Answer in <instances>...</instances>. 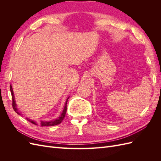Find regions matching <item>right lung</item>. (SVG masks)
<instances>
[{
	"mask_svg": "<svg viewBox=\"0 0 161 161\" xmlns=\"http://www.w3.org/2000/svg\"><path fill=\"white\" fill-rule=\"evenodd\" d=\"M10 90H11V95H12V101H13V102H12V106H13V108L14 111H16V113H17L18 114L20 115V114L19 113L18 110H17V109L16 108V103H15V101H14V95H13V89H12V86L11 85H10ZM69 99V97L66 99L64 110H63L62 113L61 115L59 117V118H58L56 119H55V120H52V121H42L39 124V125H41V126H52V125H58V124H60L62 122V121L64 119V117H65V115H66V110H67V102H68V99ZM27 119L28 121H30V122H31L32 124L37 125L34 121L30 120V119H27Z\"/></svg>",
	"mask_w": 161,
	"mask_h": 161,
	"instance_id": "1",
	"label": "right lung"
}]
</instances>
